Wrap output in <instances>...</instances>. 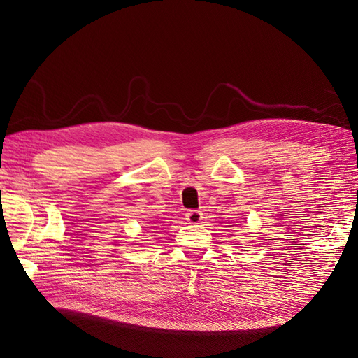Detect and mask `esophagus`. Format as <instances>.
Listing matches in <instances>:
<instances>
[{
	"label": "esophagus",
	"mask_w": 358,
	"mask_h": 358,
	"mask_svg": "<svg viewBox=\"0 0 358 358\" xmlns=\"http://www.w3.org/2000/svg\"><path fill=\"white\" fill-rule=\"evenodd\" d=\"M185 219L192 224H196V223H200V220L203 219V213L199 210H189L185 213Z\"/></svg>",
	"instance_id": "1"
}]
</instances>
